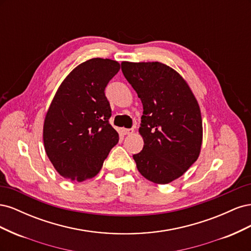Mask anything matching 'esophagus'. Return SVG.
Segmentation results:
<instances>
[{"instance_id":"34e87169","label":"esophagus","mask_w":251,"mask_h":251,"mask_svg":"<svg viewBox=\"0 0 251 251\" xmlns=\"http://www.w3.org/2000/svg\"><path fill=\"white\" fill-rule=\"evenodd\" d=\"M121 132H123L124 135H130V134L134 133V130H133V128H123Z\"/></svg>"}]
</instances>
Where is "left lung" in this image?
Segmentation results:
<instances>
[{
  "label": "left lung",
  "mask_w": 251,
  "mask_h": 251,
  "mask_svg": "<svg viewBox=\"0 0 251 251\" xmlns=\"http://www.w3.org/2000/svg\"><path fill=\"white\" fill-rule=\"evenodd\" d=\"M143 105V149L133 155L142 176L157 184L181 177L198 159L202 118L198 101L181 75L162 63H121Z\"/></svg>",
  "instance_id": "obj_1"
}]
</instances>
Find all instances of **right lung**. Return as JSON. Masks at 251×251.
Wrapping results in <instances>:
<instances>
[{"label":"right lung","mask_w":251,"mask_h":251,"mask_svg":"<svg viewBox=\"0 0 251 251\" xmlns=\"http://www.w3.org/2000/svg\"><path fill=\"white\" fill-rule=\"evenodd\" d=\"M120 69L116 60L91 58L64 79L45 117L46 154L64 178L81 182L101 170L119 136L110 125V102L104 94Z\"/></svg>","instance_id":"obj_1"}]
</instances>
